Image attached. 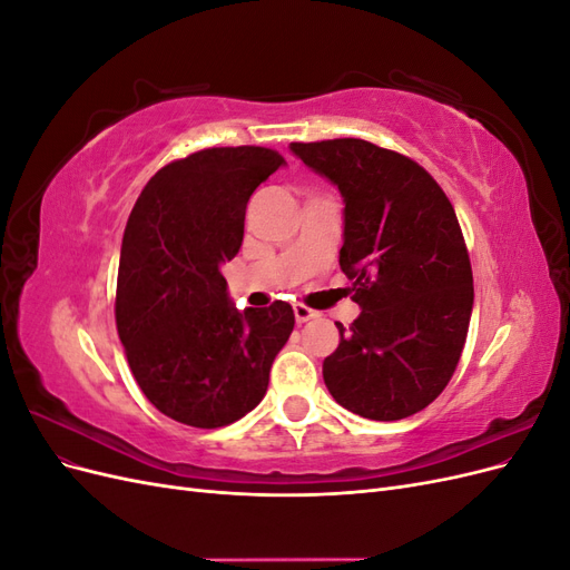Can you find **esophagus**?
Segmentation results:
<instances>
[{
  "mask_svg": "<svg viewBox=\"0 0 570 570\" xmlns=\"http://www.w3.org/2000/svg\"><path fill=\"white\" fill-rule=\"evenodd\" d=\"M318 314L314 312V308H308V306H304V304H295V318H297V323H306V321H312V318H316Z\"/></svg>",
  "mask_w": 570,
  "mask_h": 570,
  "instance_id": "1",
  "label": "esophagus"
}]
</instances>
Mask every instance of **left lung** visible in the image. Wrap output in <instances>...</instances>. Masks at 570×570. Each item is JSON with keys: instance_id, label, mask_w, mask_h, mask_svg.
Here are the masks:
<instances>
[{"instance_id": "left-lung-1", "label": "left lung", "mask_w": 570, "mask_h": 570, "mask_svg": "<svg viewBox=\"0 0 570 570\" xmlns=\"http://www.w3.org/2000/svg\"><path fill=\"white\" fill-rule=\"evenodd\" d=\"M344 199L340 268L358 318L323 361L335 402L371 421L419 413L450 383L473 312V273L452 202L423 166L356 137L292 142Z\"/></svg>"}]
</instances>
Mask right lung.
I'll list each match as a JSON object with an SVG mask.
<instances>
[{"mask_svg": "<svg viewBox=\"0 0 570 570\" xmlns=\"http://www.w3.org/2000/svg\"><path fill=\"white\" fill-rule=\"evenodd\" d=\"M283 164L266 147L202 149L157 170L132 206L116 327L137 385L178 423L243 419L295 327L287 302L237 312L220 273L243 245L252 193Z\"/></svg>", "mask_w": 570, "mask_h": 570, "instance_id": "obj_1", "label": "right lung"}]
</instances>
